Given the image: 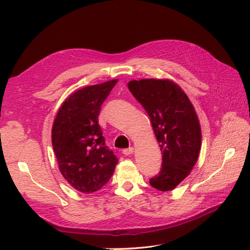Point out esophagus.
<instances>
[{
	"label": "esophagus",
	"instance_id": "esophagus-1",
	"mask_svg": "<svg viewBox=\"0 0 250 250\" xmlns=\"http://www.w3.org/2000/svg\"><path fill=\"white\" fill-rule=\"evenodd\" d=\"M133 151H134V148L130 147V148H125V149L122 150V153H124L125 156H130V155H132V153H133Z\"/></svg>",
	"mask_w": 250,
	"mask_h": 250
}]
</instances>
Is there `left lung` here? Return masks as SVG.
Returning <instances> with one entry per match:
<instances>
[{"label":"left lung","mask_w":250,"mask_h":250,"mask_svg":"<svg viewBox=\"0 0 250 250\" xmlns=\"http://www.w3.org/2000/svg\"><path fill=\"white\" fill-rule=\"evenodd\" d=\"M128 88L149 116L162 152L161 171L149 183L157 190H173L188 176L199 158L202 134L193 105L169 79L131 81Z\"/></svg>","instance_id":"obj_1"}]
</instances>
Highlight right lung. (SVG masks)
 <instances>
[{
	"label": "right lung",
	"instance_id": "right-lung-1",
	"mask_svg": "<svg viewBox=\"0 0 250 250\" xmlns=\"http://www.w3.org/2000/svg\"><path fill=\"white\" fill-rule=\"evenodd\" d=\"M118 79L72 93L57 113L51 141L59 169L74 189L92 193L113 176L118 159L105 145L98 117Z\"/></svg>",
	"mask_w": 250,
	"mask_h": 250
}]
</instances>
